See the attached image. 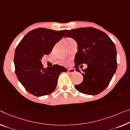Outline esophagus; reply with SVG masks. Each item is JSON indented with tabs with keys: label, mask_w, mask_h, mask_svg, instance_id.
Segmentation results:
<instances>
[{
	"label": "esophagus",
	"mask_w": 130,
	"mask_h": 130,
	"mask_svg": "<svg viewBox=\"0 0 130 130\" xmlns=\"http://www.w3.org/2000/svg\"><path fill=\"white\" fill-rule=\"evenodd\" d=\"M68 73L70 74H74L75 73V70L74 69H68Z\"/></svg>",
	"instance_id": "34e87169"
}]
</instances>
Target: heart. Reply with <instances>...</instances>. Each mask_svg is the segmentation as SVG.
Segmentation results:
<instances>
[{"label":"heart","instance_id":"heart-1","mask_svg":"<svg viewBox=\"0 0 130 130\" xmlns=\"http://www.w3.org/2000/svg\"><path fill=\"white\" fill-rule=\"evenodd\" d=\"M73 41H74V40L73 38H66L64 40V43L66 45H67V43L71 42Z\"/></svg>","mask_w":130,"mask_h":130}]
</instances>
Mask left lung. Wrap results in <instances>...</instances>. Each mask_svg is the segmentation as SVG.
<instances>
[{
    "label": "left lung",
    "instance_id": "left-lung-1",
    "mask_svg": "<svg viewBox=\"0 0 130 130\" xmlns=\"http://www.w3.org/2000/svg\"><path fill=\"white\" fill-rule=\"evenodd\" d=\"M65 37L72 38L77 43L78 51L74 58L75 70L80 73L78 67L82 66L81 64L88 66L83 70L84 73H81L83 81L75 85V89L84 94H99L106 88L116 71L115 43L104 32L92 27L71 29Z\"/></svg>",
    "mask_w": 130,
    "mask_h": 130
}]
</instances>
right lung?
<instances>
[{"instance_id": "add662e5", "label": "right lung", "mask_w": 130, "mask_h": 130, "mask_svg": "<svg viewBox=\"0 0 130 130\" xmlns=\"http://www.w3.org/2000/svg\"><path fill=\"white\" fill-rule=\"evenodd\" d=\"M67 32L38 28L27 33L17 45L14 58L15 74L32 95L42 96L53 92L60 74L67 72L66 68L57 64L43 68L41 62L42 57L49 55Z\"/></svg>"}]
</instances>
